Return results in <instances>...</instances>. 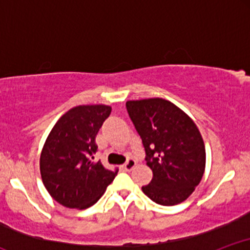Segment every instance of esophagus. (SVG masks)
I'll use <instances>...</instances> for the list:
<instances>
[{"label": "esophagus", "mask_w": 250, "mask_h": 250, "mask_svg": "<svg viewBox=\"0 0 250 250\" xmlns=\"http://www.w3.org/2000/svg\"><path fill=\"white\" fill-rule=\"evenodd\" d=\"M135 166H136V161H135L134 159H128L127 162H125V165L122 166V167H123V169H125V170L130 171L131 169L135 167Z\"/></svg>", "instance_id": "obj_1"}]
</instances>
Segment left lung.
<instances>
[{
    "label": "left lung",
    "instance_id": "8db88e82",
    "mask_svg": "<svg viewBox=\"0 0 250 250\" xmlns=\"http://www.w3.org/2000/svg\"><path fill=\"white\" fill-rule=\"evenodd\" d=\"M125 107L142 140L147 166L153 170V179L142 191L161 206L187 200L206 167L199 128L174 103L159 97L127 101Z\"/></svg>",
    "mask_w": 250,
    "mask_h": 250
}]
</instances>
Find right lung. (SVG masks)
I'll list each match as a JSON object with an SVG mask.
<instances>
[{"mask_svg":"<svg viewBox=\"0 0 250 250\" xmlns=\"http://www.w3.org/2000/svg\"><path fill=\"white\" fill-rule=\"evenodd\" d=\"M104 104L77 105L60 117L43 146L40 171L45 189L67 208L95 205L117 175L94 161L96 135L110 115Z\"/></svg>","mask_w":250,"mask_h":250,"instance_id":"1","label":"right lung"}]
</instances>
